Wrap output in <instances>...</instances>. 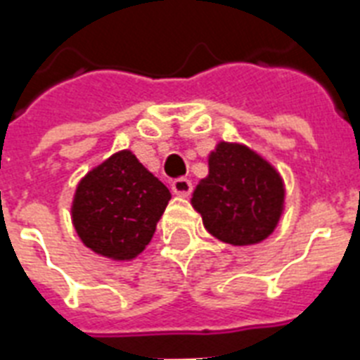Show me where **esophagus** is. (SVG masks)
I'll use <instances>...</instances> for the list:
<instances>
[{"mask_svg": "<svg viewBox=\"0 0 360 360\" xmlns=\"http://www.w3.org/2000/svg\"><path fill=\"white\" fill-rule=\"evenodd\" d=\"M172 190H174V194L186 198L192 192V183L185 179V177H179V179L172 181Z\"/></svg>", "mask_w": 360, "mask_h": 360, "instance_id": "34e87169", "label": "esophagus"}]
</instances>
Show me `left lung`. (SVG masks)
<instances>
[{"label":"left lung","instance_id":"8db88e82","mask_svg":"<svg viewBox=\"0 0 360 360\" xmlns=\"http://www.w3.org/2000/svg\"><path fill=\"white\" fill-rule=\"evenodd\" d=\"M283 203L279 172L246 146L229 142H220L209 155V175L192 195L205 229L233 246H250L270 236Z\"/></svg>","mask_w":360,"mask_h":360}]
</instances>
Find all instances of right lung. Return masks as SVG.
I'll return each mask as SVG.
<instances>
[{"instance_id":"1","label":"right lung","mask_w":360,"mask_h":360,"mask_svg":"<svg viewBox=\"0 0 360 360\" xmlns=\"http://www.w3.org/2000/svg\"><path fill=\"white\" fill-rule=\"evenodd\" d=\"M172 194L129 150L118 151L77 185L72 220L86 248L131 261L150 244Z\"/></svg>"}]
</instances>
